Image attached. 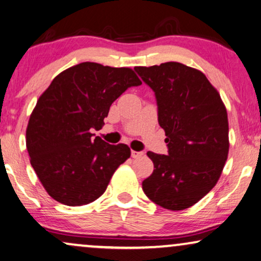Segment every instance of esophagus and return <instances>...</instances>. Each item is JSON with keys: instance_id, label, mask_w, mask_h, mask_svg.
Segmentation results:
<instances>
[{"instance_id": "34e87169", "label": "esophagus", "mask_w": 261, "mask_h": 261, "mask_svg": "<svg viewBox=\"0 0 261 261\" xmlns=\"http://www.w3.org/2000/svg\"><path fill=\"white\" fill-rule=\"evenodd\" d=\"M131 156H133L134 159L142 158V156H143V151H135V150H133V151H131Z\"/></svg>"}]
</instances>
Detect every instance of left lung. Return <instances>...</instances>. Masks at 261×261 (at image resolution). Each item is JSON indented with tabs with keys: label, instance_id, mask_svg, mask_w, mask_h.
Masks as SVG:
<instances>
[{
	"label": "left lung",
	"instance_id": "8db88e82",
	"mask_svg": "<svg viewBox=\"0 0 261 261\" xmlns=\"http://www.w3.org/2000/svg\"><path fill=\"white\" fill-rule=\"evenodd\" d=\"M135 71L154 92L168 148V155L147 152L154 172L142 189L165 209H187L214 189L223 171L229 151L227 110L197 69L167 62Z\"/></svg>",
	"mask_w": 261,
	"mask_h": 261
}]
</instances>
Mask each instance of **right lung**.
<instances>
[{
	"instance_id": "right-lung-1",
	"label": "right lung",
	"mask_w": 261,
	"mask_h": 261,
	"mask_svg": "<svg viewBox=\"0 0 261 261\" xmlns=\"http://www.w3.org/2000/svg\"><path fill=\"white\" fill-rule=\"evenodd\" d=\"M142 85L133 69L83 62L62 71L40 95L30 117L26 147L46 192L64 205L89 204L107 189L130 158L126 144H109L100 130L110 107L130 87Z\"/></svg>"
}]
</instances>
